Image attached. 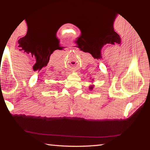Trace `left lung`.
Returning <instances> with one entry per match:
<instances>
[{"label": "left lung", "mask_w": 150, "mask_h": 150, "mask_svg": "<svg viewBox=\"0 0 150 150\" xmlns=\"http://www.w3.org/2000/svg\"><path fill=\"white\" fill-rule=\"evenodd\" d=\"M92 81H93V79H92ZM89 89L90 90H93V88H94V85H91V86H89Z\"/></svg>", "instance_id": "8db88e82"}]
</instances>
